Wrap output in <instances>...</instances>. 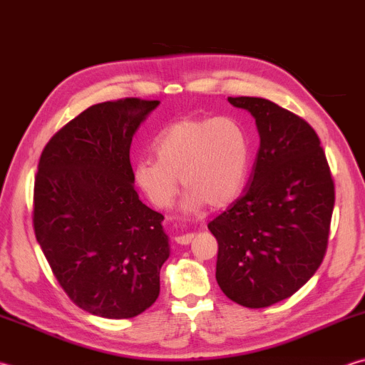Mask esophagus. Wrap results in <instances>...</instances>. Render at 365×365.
<instances>
[{
  "label": "esophagus",
  "mask_w": 365,
  "mask_h": 365,
  "mask_svg": "<svg viewBox=\"0 0 365 365\" xmlns=\"http://www.w3.org/2000/svg\"><path fill=\"white\" fill-rule=\"evenodd\" d=\"M195 239V234L192 232H188V234H182V235H177L175 237V242L177 244H180V245H188V244H191V240Z\"/></svg>",
  "instance_id": "obj_1"
}]
</instances>
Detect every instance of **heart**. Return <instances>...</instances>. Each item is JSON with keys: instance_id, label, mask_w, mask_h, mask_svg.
Masks as SVG:
<instances>
[{"instance_id": "b5f03b06", "label": "heart", "mask_w": 365, "mask_h": 365, "mask_svg": "<svg viewBox=\"0 0 365 365\" xmlns=\"http://www.w3.org/2000/svg\"><path fill=\"white\" fill-rule=\"evenodd\" d=\"M153 158L133 164V180L158 209H169L185 188L183 215H199L207 205L221 209L244 190L252 145L248 134L232 117L182 118L161 130L152 142Z\"/></svg>"}]
</instances>
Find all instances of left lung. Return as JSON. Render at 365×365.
I'll return each mask as SVG.
<instances>
[{"instance_id":"obj_1","label":"left lung","mask_w":365,"mask_h":365,"mask_svg":"<svg viewBox=\"0 0 365 365\" xmlns=\"http://www.w3.org/2000/svg\"><path fill=\"white\" fill-rule=\"evenodd\" d=\"M252 113L258 158L244 196L209 223L218 242L217 282L248 309L294 294L323 262L334 180L315 130L264 98H227Z\"/></svg>"}]
</instances>
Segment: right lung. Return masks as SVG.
<instances>
[{"label":"right lung","instance_id":"1","mask_svg":"<svg viewBox=\"0 0 365 365\" xmlns=\"http://www.w3.org/2000/svg\"><path fill=\"white\" fill-rule=\"evenodd\" d=\"M160 101L99 103L48 140L34 180L36 240L61 288L91 315L123 319L160 294L170 255L161 213L134 190L133 135Z\"/></svg>","mask_w":365,"mask_h":365}]
</instances>
